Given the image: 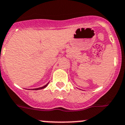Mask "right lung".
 Masks as SVG:
<instances>
[{
	"label": "right lung",
	"instance_id": "obj_1",
	"mask_svg": "<svg viewBox=\"0 0 125 125\" xmlns=\"http://www.w3.org/2000/svg\"><path fill=\"white\" fill-rule=\"evenodd\" d=\"M47 85H48V83H47V84H46V85H44V86H43V87H39V88H36V89H33V90H39V89H44V88H45V87H46V86H47Z\"/></svg>",
	"mask_w": 125,
	"mask_h": 125
}]
</instances>
